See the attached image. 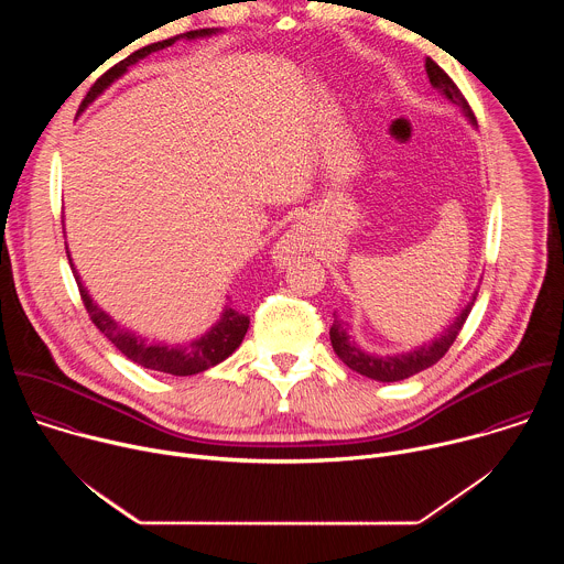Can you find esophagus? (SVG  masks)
<instances>
[{"label":"esophagus","instance_id":"obj_1","mask_svg":"<svg viewBox=\"0 0 564 564\" xmlns=\"http://www.w3.org/2000/svg\"><path fill=\"white\" fill-rule=\"evenodd\" d=\"M310 248H312V236H310L307 227L294 225L276 240V246L272 250V259L279 268H283V265H290L299 254L310 252Z\"/></svg>","mask_w":564,"mask_h":564}]
</instances>
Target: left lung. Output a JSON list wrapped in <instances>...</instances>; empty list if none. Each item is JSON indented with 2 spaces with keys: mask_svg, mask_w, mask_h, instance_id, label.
<instances>
[{
  "mask_svg": "<svg viewBox=\"0 0 564 564\" xmlns=\"http://www.w3.org/2000/svg\"><path fill=\"white\" fill-rule=\"evenodd\" d=\"M426 73H429L431 85H433L437 91H442V96H444L446 100H451L453 105H457V107L462 109V113L466 116V120L475 127L477 120H475V116H473V111H470L466 98H464L462 91L455 87L453 79L444 73V68H440L431 57H426ZM475 294H477V292H475ZM475 294H473V299L468 301V305L455 316L453 324L442 330L440 337H435L433 341H429V344H424V346H417V348H413V350H409V352H397V355H372V352L361 350V348L352 341V337H350V333H348L350 326L346 324V321L337 318V314H335V321H333V326H330V341H333V348H335L337 357H339L350 370H355V372H359V375H364V377H368V379L383 381V383H386V381L409 379V377H413V375H417V372L431 368L433 364H437V361L448 352V348H451L453 341L457 339V335H459V330H462V326H464V321H466V316H468V312H470V307H473V303H475Z\"/></svg>",
  "mask_w": 564,
  "mask_h": 564,
  "instance_id": "left-lung-1",
  "label": "left lung"
}]
</instances>
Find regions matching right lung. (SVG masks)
Wrapping results in <instances>:
<instances>
[{"label":"right lung","instance_id":"add662e5","mask_svg":"<svg viewBox=\"0 0 564 564\" xmlns=\"http://www.w3.org/2000/svg\"><path fill=\"white\" fill-rule=\"evenodd\" d=\"M220 33L218 29H200V31H189V33H183V35H176V37H170V40H163V42H153L135 53H131L129 57H124L122 62H118L113 68H109L98 83L91 87V91L87 94V98L83 100V105H79V111L83 113L98 96H102L118 77H122L129 66H133L135 62H140L142 57L155 53V51H163L167 46H172L176 40H196V37H209V35H216ZM66 257H68V263H70V270H73V276H75V283L79 288V296H83L85 301V307L91 316V321L96 324V328L127 357L131 359L133 364L138 366H144L149 370H158V372H167V375H176V377H187V375H196V372H203L220 361H225L238 346L240 341H243L248 328H250V316L240 314L231 307L225 305V310L220 312V318L216 321V324L200 337L192 339V341H185V344H176V346H170V344H151L147 339H142L140 335L122 328L118 321L113 316H109L102 307H98L89 294V290L85 288L83 279H79L77 270L73 268V261H70V254H68V248H66Z\"/></svg>","mask_w":564,"mask_h":564}]
</instances>
